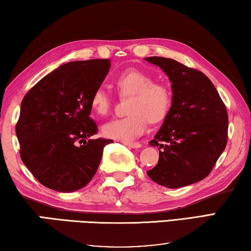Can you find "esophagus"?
<instances>
[{"label":"esophagus","instance_id":"esophagus-1","mask_svg":"<svg viewBox=\"0 0 251 251\" xmlns=\"http://www.w3.org/2000/svg\"><path fill=\"white\" fill-rule=\"evenodd\" d=\"M124 145L127 147H130V149H140L142 147L141 143H136V142H124Z\"/></svg>","mask_w":251,"mask_h":251}]
</instances>
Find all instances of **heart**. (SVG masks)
Listing matches in <instances>:
<instances>
[{"mask_svg":"<svg viewBox=\"0 0 251 251\" xmlns=\"http://www.w3.org/2000/svg\"><path fill=\"white\" fill-rule=\"evenodd\" d=\"M150 74L137 69L126 70L118 75L116 86L123 97H133L129 116L113 119L102 125L104 136L122 142H130L144 134L149 122L158 123L168 115L172 105V91L165 83L154 82ZM91 107L98 115H107L111 108V96L99 87L91 96Z\"/></svg>","mask_w":251,"mask_h":251,"instance_id":"heart-1","label":"heart"}]
</instances>
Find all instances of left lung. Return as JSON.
<instances>
[{
    "label": "left lung",
    "mask_w": 251,
    "mask_h": 251,
    "mask_svg": "<svg viewBox=\"0 0 251 251\" xmlns=\"http://www.w3.org/2000/svg\"><path fill=\"white\" fill-rule=\"evenodd\" d=\"M168 75L172 105L150 142L157 146V164L147 176L157 184L177 189L209 176L228 140V114L211 80L201 71L163 57L144 58Z\"/></svg>",
    "instance_id": "obj_1"
}]
</instances>
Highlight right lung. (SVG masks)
I'll return each mask as SVG.
<instances>
[{
  "label": "right lung",
  "mask_w": 251,
  "mask_h": 251,
  "mask_svg": "<svg viewBox=\"0 0 251 251\" xmlns=\"http://www.w3.org/2000/svg\"><path fill=\"white\" fill-rule=\"evenodd\" d=\"M110 68L109 59L71 61L35 83L23 98L15 127L21 160L51 190L74 192L90 182L111 140L90 138L91 96Z\"/></svg>",
  "instance_id": "right-lung-1"
}]
</instances>
